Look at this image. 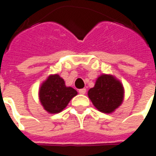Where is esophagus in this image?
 I'll use <instances>...</instances> for the list:
<instances>
[{
  "mask_svg": "<svg viewBox=\"0 0 156 156\" xmlns=\"http://www.w3.org/2000/svg\"><path fill=\"white\" fill-rule=\"evenodd\" d=\"M86 92H87L86 88H81V89H80V90H79V93L81 94H86Z\"/></svg>",
  "mask_w": 156,
  "mask_h": 156,
  "instance_id": "1",
  "label": "esophagus"
}]
</instances>
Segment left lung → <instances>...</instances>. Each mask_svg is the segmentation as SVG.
I'll return each instance as SVG.
<instances>
[{"label":"left lung","mask_w":156,"mask_h":156,"mask_svg":"<svg viewBox=\"0 0 156 156\" xmlns=\"http://www.w3.org/2000/svg\"><path fill=\"white\" fill-rule=\"evenodd\" d=\"M88 97L94 106L102 113H111L122 102L123 87L112 75H102L88 90Z\"/></svg>","instance_id":"8db88e82"}]
</instances>
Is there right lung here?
Wrapping results in <instances>:
<instances>
[{"label":"right lung","instance_id":"add662e5","mask_svg":"<svg viewBox=\"0 0 156 156\" xmlns=\"http://www.w3.org/2000/svg\"><path fill=\"white\" fill-rule=\"evenodd\" d=\"M76 94V90L71 87H66L64 80L58 75H50L42 83L39 91L41 104L51 114L63 110Z\"/></svg>","mask_w":156,"mask_h":156}]
</instances>
